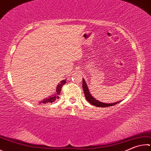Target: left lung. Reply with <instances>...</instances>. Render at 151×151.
Returning a JSON list of instances; mask_svg holds the SVG:
<instances>
[{
    "label": "left lung",
    "mask_w": 151,
    "mask_h": 151,
    "mask_svg": "<svg viewBox=\"0 0 151 151\" xmlns=\"http://www.w3.org/2000/svg\"><path fill=\"white\" fill-rule=\"evenodd\" d=\"M83 90H84L85 98H86V100L89 103H90L91 104H92V105H94L95 106L102 107V108H105V107H109V106H114V105H115V104H118L119 102H116V103H113V104H106V103L99 102V101L96 100L95 98H93L92 96V95L90 94L89 89L87 86L86 83H85L84 78H83Z\"/></svg>",
    "instance_id": "left-lung-1"
}]
</instances>
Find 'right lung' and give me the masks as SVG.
<instances>
[{
	"instance_id": "right-lung-1",
	"label": "right lung",
	"mask_w": 151,
	"mask_h": 151,
	"mask_svg": "<svg viewBox=\"0 0 151 151\" xmlns=\"http://www.w3.org/2000/svg\"><path fill=\"white\" fill-rule=\"evenodd\" d=\"M66 83V80H63L61 81V83H59L58 84V86L57 87V90H56V93L54 95H52L51 97H49L48 98H46V99L43 100V101H42L41 102H42L43 104H46V103H52V102H55L57 99H58L59 98V95H60V93H61V90L62 88V86H63V85Z\"/></svg>"
}]
</instances>
